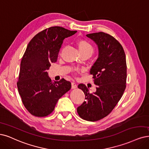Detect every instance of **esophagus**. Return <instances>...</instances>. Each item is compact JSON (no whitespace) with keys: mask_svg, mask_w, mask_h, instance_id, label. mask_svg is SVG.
I'll return each instance as SVG.
<instances>
[{"mask_svg":"<svg viewBox=\"0 0 149 149\" xmlns=\"http://www.w3.org/2000/svg\"><path fill=\"white\" fill-rule=\"evenodd\" d=\"M71 85H72V89H75L77 87V84L75 83H74V82H72Z\"/></svg>","mask_w":149,"mask_h":149,"instance_id":"obj_1","label":"esophagus"}]
</instances>
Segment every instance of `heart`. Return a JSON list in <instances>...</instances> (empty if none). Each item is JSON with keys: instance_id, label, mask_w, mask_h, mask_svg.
<instances>
[{"instance_id": "b5f03b06", "label": "heart", "mask_w": 149, "mask_h": 149, "mask_svg": "<svg viewBox=\"0 0 149 149\" xmlns=\"http://www.w3.org/2000/svg\"><path fill=\"white\" fill-rule=\"evenodd\" d=\"M77 45L79 47V51L81 54L85 53H92L93 51V48L88 41L80 38V39H79L77 41Z\"/></svg>"}]
</instances>
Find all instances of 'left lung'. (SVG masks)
<instances>
[{
  "label": "left lung",
  "instance_id": "8db88e82",
  "mask_svg": "<svg viewBox=\"0 0 149 149\" xmlns=\"http://www.w3.org/2000/svg\"><path fill=\"white\" fill-rule=\"evenodd\" d=\"M86 36L98 47V58L90 70L97 87L96 92L90 93L85 85H79L85 101L77 111L82 119L95 122L111 113L123 95L127 67L124 49L113 37L102 32Z\"/></svg>",
  "mask_w": 149,
  "mask_h": 149
}]
</instances>
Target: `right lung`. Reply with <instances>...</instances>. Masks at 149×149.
<instances>
[{
    "label": "right lung",
    "instance_id": "1",
    "mask_svg": "<svg viewBox=\"0 0 149 149\" xmlns=\"http://www.w3.org/2000/svg\"><path fill=\"white\" fill-rule=\"evenodd\" d=\"M76 32L51 27L38 33L27 45L21 61L17 87L24 107L34 116L50 114L59 99L71 88L70 82L64 79L53 82L47 70L57 61L64 38Z\"/></svg>",
    "mask_w": 149,
    "mask_h": 149
}]
</instances>
